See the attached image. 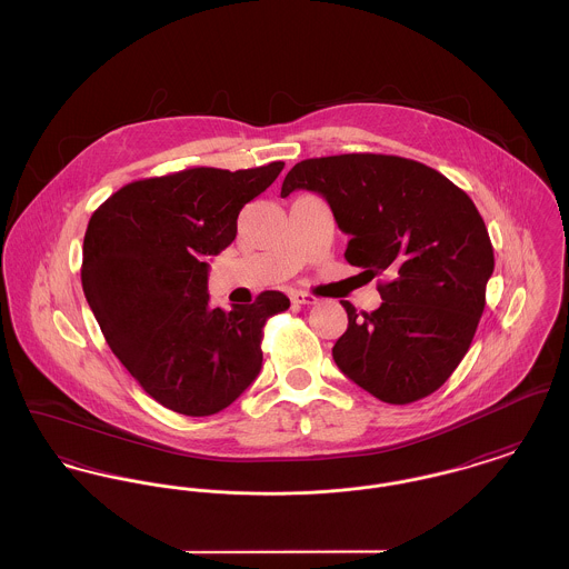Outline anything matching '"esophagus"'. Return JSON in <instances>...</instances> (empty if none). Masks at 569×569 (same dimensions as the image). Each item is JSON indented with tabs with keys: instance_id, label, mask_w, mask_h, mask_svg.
<instances>
[{
	"instance_id": "1",
	"label": "esophagus",
	"mask_w": 569,
	"mask_h": 569,
	"mask_svg": "<svg viewBox=\"0 0 569 569\" xmlns=\"http://www.w3.org/2000/svg\"><path fill=\"white\" fill-rule=\"evenodd\" d=\"M291 301L293 303H301V306H312L319 299L315 298L312 293H306V291H291Z\"/></svg>"
}]
</instances>
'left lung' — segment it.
Instances as JSON below:
<instances>
[{
  "mask_svg": "<svg viewBox=\"0 0 569 569\" xmlns=\"http://www.w3.org/2000/svg\"><path fill=\"white\" fill-rule=\"evenodd\" d=\"M326 197L351 240L345 259L377 282L383 303L358 312L336 340V366L389 405L441 388L467 356L486 306L495 252L465 190L418 160L340 153L298 162L282 181Z\"/></svg>",
  "mask_w": 569,
  "mask_h": 569,
  "instance_id": "8db88e82",
  "label": "left lung"
}]
</instances>
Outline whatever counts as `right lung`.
Masks as SVG:
<instances>
[{
    "mask_svg": "<svg viewBox=\"0 0 569 569\" xmlns=\"http://www.w3.org/2000/svg\"><path fill=\"white\" fill-rule=\"evenodd\" d=\"M282 167H192L132 181L91 213L81 266L91 312L137 383L176 413L227 409L261 370L268 319L291 306L263 291L222 310L208 293V257L236 240L241 208Z\"/></svg>",
    "mask_w": 569,
    "mask_h": 569,
    "instance_id": "1",
    "label": "right lung"
}]
</instances>
